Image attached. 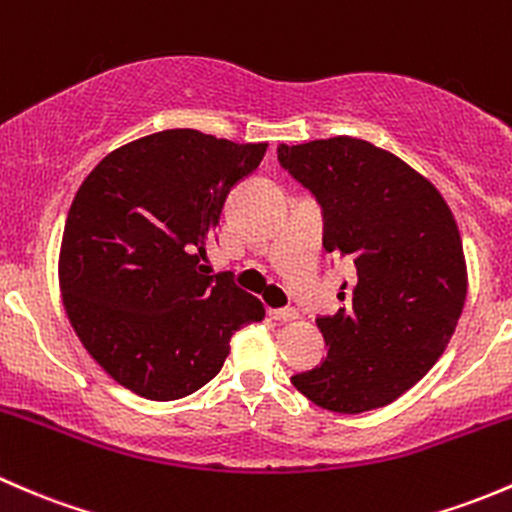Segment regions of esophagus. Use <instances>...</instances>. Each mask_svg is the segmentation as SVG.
Masks as SVG:
<instances>
[{
  "instance_id": "34e87169",
  "label": "esophagus",
  "mask_w": 512,
  "mask_h": 512,
  "mask_svg": "<svg viewBox=\"0 0 512 512\" xmlns=\"http://www.w3.org/2000/svg\"><path fill=\"white\" fill-rule=\"evenodd\" d=\"M268 315H271L273 320H281V323H288V320L298 318V310L288 305V308H271V310H268Z\"/></svg>"
}]
</instances>
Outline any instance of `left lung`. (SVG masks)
Here are the masks:
<instances>
[{"mask_svg":"<svg viewBox=\"0 0 512 512\" xmlns=\"http://www.w3.org/2000/svg\"><path fill=\"white\" fill-rule=\"evenodd\" d=\"M278 162L323 209V246L352 281L318 318L328 357L293 374L300 394L337 414L392 404L434 367L466 303L461 234L439 189L357 138L278 145Z\"/></svg>","mask_w":512,"mask_h":512,"instance_id":"left-lung-1","label":"left lung"}]
</instances>
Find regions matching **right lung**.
I'll return each mask as SVG.
<instances>
[{
  "label": "right lung",
  "instance_id": "obj_1",
  "mask_svg": "<svg viewBox=\"0 0 512 512\" xmlns=\"http://www.w3.org/2000/svg\"><path fill=\"white\" fill-rule=\"evenodd\" d=\"M266 142L162 130L118 147L83 179L59 258L63 305L83 347L118 384L172 402L214 379L263 303L199 258L231 187Z\"/></svg>",
  "mask_w": 512,
  "mask_h": 512
}]
</instances>
